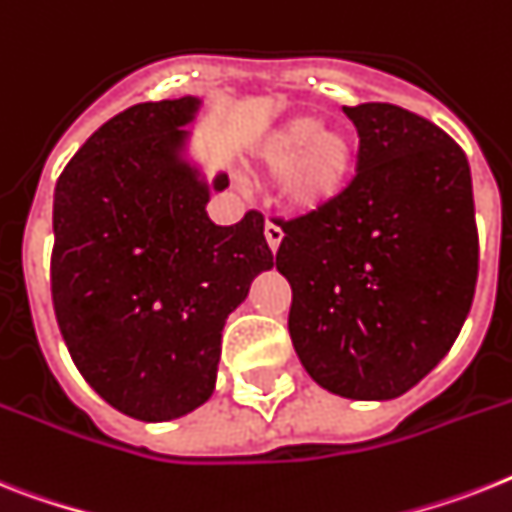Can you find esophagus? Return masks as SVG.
Instances as JSON below:
<instances>
[{
    "label": "esophagus",
    "mask_w": 512,
    "mask_h": 512,
    "mask_svg": "<svg viewBox=\"0 0 512 512\" xmlns=\"http://www.w3.org/2000/svg\"><path fill=\"white\" fill-rule=\"evenodd\" d=\"M265 242H268L270 252H278V247L284 242V231L276 223H265Z\"/></svg>",
    "instance_id": "esophagus-1"
}]
</instances>
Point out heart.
<instances>
[{
	"label": "heart",
	"instance_id": "obj_1",
	"mask_svg": "<svg viewBox=\"0 0 512 512\" xmlns=\"http://www.w3.org/2000/svg\"><path fill=\"white\" fill-rule=\"evenodd\" d=\"M355 141L342 128H323L318 115H294L265 136L252 152L257 176L281 179V199L299 215L334 205L350 186Z\"/></svg>",
	"mask_w": 512,
	"mask_h": 512
}]
</instances>
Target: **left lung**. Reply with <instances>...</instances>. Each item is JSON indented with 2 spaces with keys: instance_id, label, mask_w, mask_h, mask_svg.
<instances>
[{
  "instance_id": "8db88e82",
  "label": "left lung",
  "mask_w": 512,
  "mask_h": 512,
  "mask_svg": "<svg viewBox=\"0 0 512 512\" xmlns=\"http://www.w3.org/2000/svg\"><path fill=\"white\" fill-rule=\"evenodd\" d=\"M357 176L334 205L284 228L289 334L315 384L394 400L458 339L479 276L471 168L431 120L386 102L344 107Z\"/></svg>"
}]
</instances>
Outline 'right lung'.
Listing matches in <instances>:
<instances>
[{
	"label": "right lung",
	"mask_w": 512,
	"mask_h": 512,
	"mask_svg": "<svg viewBox=\"0 0 512 512\" xmlns=\"http://www.w3.org/2000/svg\"><path fill=\"white\" fill-rule=\"evenodd\" d=\"M202 99L141 102L78 149L54 189L52 302L73 363L136 421H173L215 392L220 334L249 286L273 268L263 215H207L189 160Z\"/></svg>",
	"instance_id": "1"
}]
</instances>
